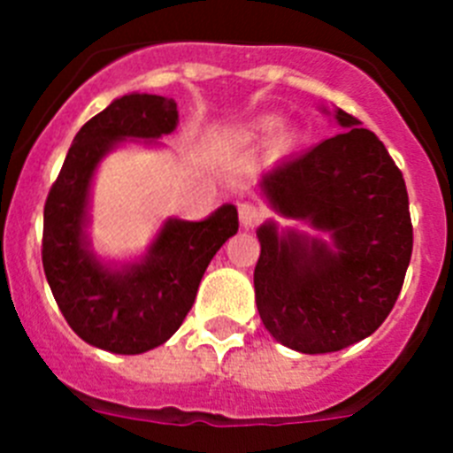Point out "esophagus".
<instances>
[{
    "label": "esophagus",
    "mask_w": 453,
    "mask_h": 453,
    "mask_svg": "<svg viewBox=\"0 0 453 453\" xmlns=\"http://www.w3.org/2000/svg\"><path fill=\"white\" fill-rule=\"evenodd\" d=\"M263 215H265V211H263L258 203H254V202L238 203V218H240V224H242L245 229H250V226H254V224L261 222Z\"/></svg>",
    "instance_id": "obj_1"
}]
</instances>
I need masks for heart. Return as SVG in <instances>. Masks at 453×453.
<instances>
[{
  "mask_svg": "<svg viewBox=\"0 0 453 453\" xmlns=\"http://www.w3.org/2000/svg\"><path fill=\"white\" fill-rule=\"evenodd\" d=\"M265 127H267V129H270V127H274V124H272V122H267V124H265Z\"/></svg>",
  "mask_w": 453,
  "mask_h": 453,
  "instance_id": "obj_1",
  "label": "heart"
}]
</instances>
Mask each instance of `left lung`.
Listing matches in <instances>:
<instances>
[{
    "instance_id": "left-lung-1",
    "label": "left lung",
    "mask_w": 453,
    "mask_h": 453,
    "mask_svg": "<svg viewBox=\"0 0 453 453\" xmlns=\"http://www.w3.org/2000/svg\"><path fill=\"white\" fill-rule=\"evenodd\" d=\"M347 131L276 165L261 188L279 213L329 231L338 251L274 224L258 229L256 306L265 329L302 354L345 349L374 334L403 286L413 224L402 170L354 115Z\"/></svg>"
}]
</instances>
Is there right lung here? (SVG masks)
<instances>
[{"mask_svg": "<svg viewBox=\"0 0 453 453\" xmlns=\"http://www.w3.org/2000/svg\"><path fill=\"white\" fill-rule=\"evenodd\" d=\"M177 102L161 95H124L81 127L51 183L42 222V267L72 331L113 354L163 345L186 319L208 263L238 231L226 203L203 222L167 219L140 265L111 272L86 250L88 188L99 158L124 138L174 131Z\"/></svg>", "mask_w": 453, "mask_h": 453, "instance_id": "obj_1", "label": "right lung"}]
</instances>
